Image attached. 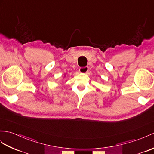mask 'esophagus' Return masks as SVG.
I'll return each mask as SVG.
<instances>
[{
    "label": "esophagus",
    "instance_id": "1",
    "mask_svg": "<svg viewBox=\"0 0 154 154\" xmlns=\"http://www.w3.org/2000/svg\"><path fill=\"white\" fill-rule=\"evenodd\" d=\"M88 70H89L88 66L82 67V68L79 69V71H80V72H81V73H86L88 71Z\"/></svg>",
    "mask_w": 154,
    "mask_h": 154
}]
</instances>
